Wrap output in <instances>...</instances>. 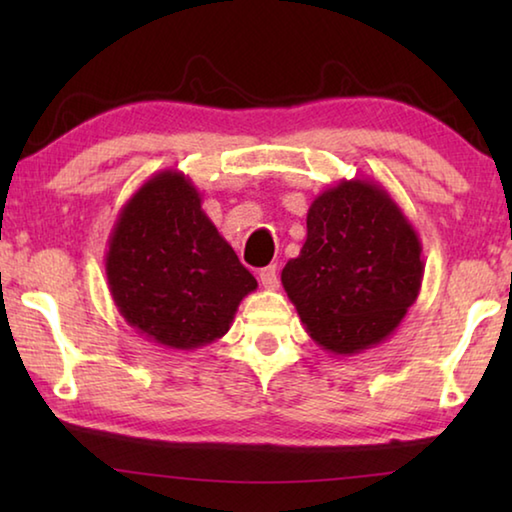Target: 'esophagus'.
Instances as JSON below:
<instances>
[{"instance_id":"34e87169","label":"esophagus","mask_w":512,"mask_h":512,"mask_svg":"<svg viewBox=\"0 0 512 512\" xmlns=\"http://www.w3.org/2000/svg\"><path fill=\"white\" fill-rule=\"evenodd\" d=\"M259 284H262L264 289L273 291L277 289V284H280V277H277V268L275 266H266L259 271Z\"/></svg>"}]
</instances>
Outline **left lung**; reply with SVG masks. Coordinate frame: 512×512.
I'll use <instances>...</instances> for the list:
<instances>
[{
  "instance_id": "8db88e82",
  "label": "left lung",
  "mask_w": 512,
  "mask_h": 512,
  "mask_svg": "<svg viewBox=\"0 0 512 512\" xmlns=\"http://www.w3.org/2000/svg\"><path fill=\"white\" fill-rule=\"evenodd\" d=\"M422 244L375 180H339L314 198L307 239L282 287L320 348L357 354L391 336L418 300Z\"/></svg>"
}]
</instances>
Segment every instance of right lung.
I'll use <instances>...</instances> for the list:
<instances>
[{"instance_id":"obj_1","label":"right lung","mask_w":512,"mask_h":512,"mask_svg":"<svg viewBox=\"0 0 512 512\" xmlns=\"http://www.w3.org/2000/svg\"><path fill=\"white\" fill-rule=\"evenodd\" d=\"M119 314L171 350H196L228 332L239 302L257 289L201 207L183 171L151 176L121 207L106 250Z\"/></svg>"}]
</instances>
